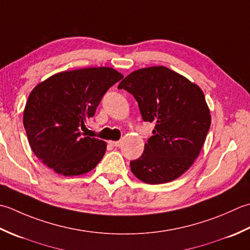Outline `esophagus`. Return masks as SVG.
Instances as JSON below:
<instances>
[{
  "instance_id": "34e87169",
  "label": "esophagus",
  "mask_w": 250,
  "mask_h": 250,
  "mask_svg": "<svg viewBox=\"0 0 250 250\" xmlns=\"http://www.w3.org/2000/svg\"><path fill=\"white\" fill-rule=\"evenodd\" d=\"M110 144L113 146H121V141H110Z\"/></svg>"
}]
</instances>
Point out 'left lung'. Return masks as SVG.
Instances as JSON below:
<instances>
[{"label":"left lung","mask_w":250,"mask_h":250,"mask_svg":"<svg viewBox=\"0 0 250 250\" xmlns=\"http://www.w3.org/2000/svg\"><path fill=\"white\" fill-rule=\"evenodd\" d=\"M118 88L135 97L142 120L155 124L144 153L130 162L132 174L149 185L185 174L200 154L211 123L202 89L162 65L134 71Z\"/></svg>","instance_id":"left-lung-1"}]
</instances>
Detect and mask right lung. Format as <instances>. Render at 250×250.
<instances>
[{"mask_svg": "<svg viewBox=\"0 0 250 250\" xmlns=\"http://www.w3.org/2000/svg\"><path fill=\"white\" fill-rule=\"evenodd\" d=\"M122 79L123 74L112 68H85L54 74L35 86L23 111V126L35 156L63 176L94 169L106 144L82 130L106 90Z\"/></svg>", "mask_w": 250, "mask_h": 250, "instance_id": "right-lung-1", "label": "right lung"}]
</instances>
